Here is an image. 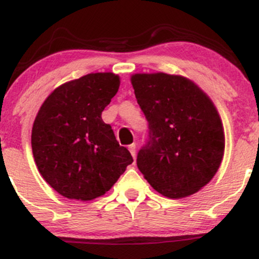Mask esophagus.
Returning <instances> with one entry per match:
<instances>
[{"label": "esophagus", "instance_id": "34e87169", "mask_svg": "<svg viewBox=\"0 0 259 259\" xmlns=\"http://www.w3.org/2000/svg\"><path fill=\"white\" fill-rule=\"evenodd\" d=\"M129 151H130V153H132V156L134 157V158H135V156H136V145L135 144H132V145H129Z\"/></svg>", "mask_w": 259, "mask_h": 259}]
</instances>
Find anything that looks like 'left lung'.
I'll use <instances>...</instances> for the list:
<instances>
[{"instance_id": "8db88e82", "label": "left lung", "mask_w": 259, "mask_h": 259, "mask_svg": "<svg viewBox=\"0 0 259 259\" xmlns=\"http://www.w3.org/2000/svg\"><path fill=\"white\" fill-rule=\"evenodd\" d=\"M148 121L139 170L169 198L190 196L214 177L224 154V132L209 97L189 79L164 73L132 76Z\"/></svg>"}]
</instances>
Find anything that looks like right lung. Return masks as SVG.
<instances>
[{
  "instance_id": "right-lung-1",
  "label": "right lung",
  "mask_w": 259,
  "mask_h": 259,
  "mask_svg": "<svg viewBox=\"0 0 259 259\" xmlns=\"http://www.w3.org/2000/svg\"><path fill=\"white\" fill-rule=\"evenodd\" d=\"M119 76L92 73L56 89L41 106L31 133L38 171L58 194L90 201L105 195L134 162L102 112Z\"/></svg>"
}]
</instances>
